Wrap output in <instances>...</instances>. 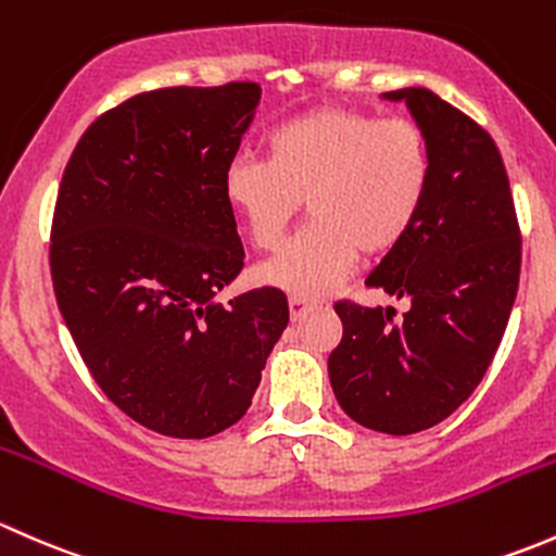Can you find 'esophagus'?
<instances>
[{"instance_id":"1","label":"esophagus","mask_w":556,"mask_h":556,"mask_svg":"<svg viewBox=\"0 0 556 556\" xmlns=\"http://www.w3.org/2000/svg\"><path fill=\"white\" fill-rule=\"evenodd\" d=\"M313 307H316V302L313 300H307V296H289V313H291V320H300V318H305L307 313L313 311Z\"/></svg>"}]
</instances>
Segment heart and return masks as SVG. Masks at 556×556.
<instances>
[{"label":"heart","instance_id":"obj_1","mask_svg":"<svg viewBox=\"0 0 556 556\" xmlns=\"http://www.w3.org/2000/svg\"><path fill=\"white\" fill-rule=\"evenodd\" d=\"M270 160L240 152L227 163L225 200L251 245L276 251L305 200L311 225L262 280L289 294H329L358 254L380 260L415 227L431 187V144L404 117L353 106H318L267 136Z\"/></svg>","mask_w":556,"mask_h":556}]
</instances>
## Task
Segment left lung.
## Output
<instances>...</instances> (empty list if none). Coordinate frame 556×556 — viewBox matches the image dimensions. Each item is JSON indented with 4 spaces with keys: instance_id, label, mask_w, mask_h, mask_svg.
<instances>
[{
    "instance_id": "left-lung-1",
    "label": "left lung",
    "mask_w": 556,
    "mask_h": 556,
    "mask_svg": "<svg viewBox=\"0 0 556 556\" xmlns=\"http://www.w3.org/2000/svg\"><path fill=\"white\" fill-rule=\"evenodd\" d=\"M404 101L431 144V187L404 243L369 273V289L409 300L388 307L337 302L342 340L329 380L348 417L406 437L450 417L482 382L511 316L522 236L506 165L468 114L426 88Z\"/></svg>"
}]
</instances>
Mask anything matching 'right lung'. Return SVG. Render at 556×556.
<instances>
[{
	"label": "right lung",
	"instance_id": "obj_1",
	"mask_svg": "<svg viewBox=\"0 0 556 556\" xmlns=\"http://www.w3.org/2000/svg\"><path fill=\"white\" fill-rule=\"evenodd\" d=\"M262 88H160L101 114L68 157L50 276L101 391L150 431L205 439L251 406L289 324L278 289L214 302L243 270L225 168Z\"/></svg>",
	"mask_w": 556,
	"mask_h": 556
}]
</instances>
